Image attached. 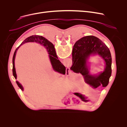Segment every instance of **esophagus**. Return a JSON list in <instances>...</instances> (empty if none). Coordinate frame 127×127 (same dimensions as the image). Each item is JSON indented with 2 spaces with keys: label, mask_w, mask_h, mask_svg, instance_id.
<instances>
[{
  "label": "esophagus",
  "mask_w": 127,
  "mask_h": 127,
  "mask_svg": "<svg viewBox=\"0 0 127 127\" xmlns=\"http://www.w3.org/2000/svg\"><path fill=\"white\" fill-rule=\"evenodd\" d=\"M66 70H67L68 72H69V71H70V69H69V68H66Z\"/></svg>",
  "instance_id": "esophagus-1"
}]
</instances>
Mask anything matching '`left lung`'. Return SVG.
Masks as SVG:
<instances>
[{
  "instance_id": "8db88e82",
  "label": "left lung",
  "mask_w": 127,
  "mask_h": 127,
  "mask_svg": "<svg viewBox=\"0 0 127 127\" xmlns=\"http://www.w3.org/2000/svg\"><path fill=\"white\" fill-rule=\"evenodd\" d=\"M92 54H99L106 62L105 71L97 77L89 74L86 66V60ZM72 58L73 64L70 69L81 74L86 83L95 89L99 86L105 87L108 85L112 73V57L109 48L100 39L92 35L79 39L73 47Z\"/></svg>"
}]
</instances>
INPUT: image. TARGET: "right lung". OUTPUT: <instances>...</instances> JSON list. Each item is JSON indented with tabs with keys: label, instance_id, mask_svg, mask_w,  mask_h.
<instances>
[{
	"label": "right lung",
	"instance_id": "add662e5",
	"mask_svg": "<svg viewBox=\"0 0 127 127\" xmlns=\"http://www.w3.org/2000/svg\"><path fill=\"white\" fill-rule=\"evenodd\" d=\"M27 42H37L39 43L43 46H44L46 49H47V51L49 53V56L50 60L51 63L52 65L53 68L55 69V70L61 73V74H65V71H66V68L65 66L62 64V63L59 61V60L58 58V57L57 56L56 50L55 49V47L53 45L49 42L48 40L45 38V37L37 35H32L25 39L24 41L22 42V43L21 44H24L25 43ZM21 46V45H20ZM19 46L16 49L14 55H13V60H12V62H13V76L14 77L15 79H16V71H15V65H14V60L15 58L16 53L17 50V49L19 48ZM16 83L18 87L21 89L22 91H23V88L22 86V85L20 84L18 81H16Z\"/></svg>",
	"mask_w": 127,
	"mask_h": 127
}]
</instances>
